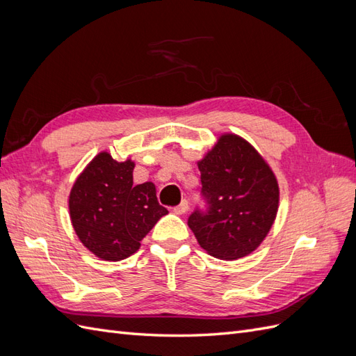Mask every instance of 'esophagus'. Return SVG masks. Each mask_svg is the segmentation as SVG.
I'll use <instances>...</instances> for the list:
<instances>
[{"label": "esophagus", "mask_w": 356, "mask_h": 356, "mask_svg": "<svg viewBox=\"0 0 356 356\" xmlns=\"http://www.w3.org/2000/svg\"><path fill=\"white\" fill-rule=\"evenodd\" d=\"M174 211H175L177 213H186V212L188 211V202L184 199V200H182V202L178 204V207L174 208Z\"/></svg>", "instance_id": "obj_1"}]
</instances>
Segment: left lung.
Listing matches in <instances>:
<instances>
[{
  "instance_id": "obj_1",
  "label": "left lung",
  "mask_w": 356,
  "mask_h": 356,
  "mask_svg": "<svg viewBox=\"0 0 356 356\" xmlns=\"http://www.w3.org/2000/svg\"><path fill=\"white\" fill-rule=\"evenodd\" d=\"M203 207L190 213L188 227L199 245L222 260L251 254L275 221L277 181L254 147L222 135L199 161Z\"/></svg>"
}]
</instances>
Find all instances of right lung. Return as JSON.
I'll return each mask as SVG.
<instances>
[{
	"instance_id": "obj_1",
	"label": "right lung",
	"mask_w": 356,
	"mask_h": 356,
	"mask_svg": "<svg viewBox=\"0 0 356 356\" xmlns=\"http://www.w3.org/2000/svg\"><path fill=\"white\" fill-rule=\"evenodd\" d=\"M134 161L96 156L75 181L70 213L83 245L104 260L118 261L141 246L145 234L168 213L153 182L134 184Z\"/></svg>"
}]
</instances>
